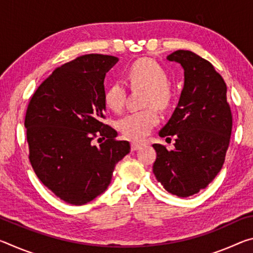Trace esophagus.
I'll return each mask as SVG.
<instances>
[{
  "label": "esophagus",
  "mask_w": 253,
  "mask_h": 253,
  "mask_svg": "<svg viewBox=\"0 0 253 253\" xmlns=\"http://www.w3.org/2000/svg\"><path fill=\"white\" fill-rule=\"evenodd\" d=\"M142 146H143V144H140V143H131L130 148H131V151H137V149H139Z\"/></svg>",
  "instance_id": "1"
}]
</instances>
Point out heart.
Returning <instances> with one entry per match:
<instances>
[{
    "mask_svg": "<svg viewBox=\"0 0 253 253\" xmlns=\"http://www.w3.org/2000/svg\"><path fill=\"white\" fill-rule=\"evenodd\" d=\"M126 80L131 87L146 89L144 106L146 109L127 114L119 119L118 128L128 139L139 140L147 136L153 127L160 123V115L155 105L165 109L172 101L173 93L169 84V76L164 68L151 59L137 60L126 72ZM126 87L122 80H116L107 87L104 100L106 106L119 113L125 104Z\"/></svg>",
    "mask_w": 253,
    "mask_h": 253,
    "instance_id": "b5f03b06",
    "label": "heart"
}]
</instances>
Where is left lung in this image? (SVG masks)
<instances>
[{
    "label": "left lung",
    "mask_w": 253,
    "mask_h": 253,
    "mask_svg": "<svg viewBox=\"0 0 253 253\" xmlns=\"http://www.w3.org/2000/svg\"><path fill=\"white\" fill-rule=\"evenodd\" d=\"M184 69V87L177 107L161 137L174 136L173 149L154 144L156 179L169 193L187 198L207 187L220 172L228 151L232 114L226 84L208 60L188 50L168 55Z\"/></svg>",
    "instance_id": "left-lung-1"
}]
</instances>
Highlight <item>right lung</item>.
<instances>
[{"label":"right lung","mask_w":253,"mask_h":253,"mask_svg":"<svg viewBox=\"0 0 253 253\" xmlns=\"http://www.w3.org/2000/svg\"><path fill=\"white\" fill-rule=\"evenodd\" d=\"M117 61L113 55H81L57 68L29 102L30 163L43 185L72 205L104 193L115 165L130 151L129 143L117 140V131L102 123L104 80ZM96 136L106 138L98 148L92 144Z\"/></svg>","instance_id":"obj_1"}]
</instances>
